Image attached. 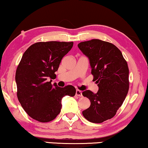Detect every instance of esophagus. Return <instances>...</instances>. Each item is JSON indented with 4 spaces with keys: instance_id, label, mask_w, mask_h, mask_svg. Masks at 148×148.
<instances>
[{
    "instance_id": "1",
    "label": "esophagus",
    "mask_w": 148,
    "mask_h": 148,
    "mask_svg": "<svg viewBox=\"0 0 148 148\" xmlns=\"http://www.w3.org/2000/svg\"><path fill=\"white\" fill-rule=\"evenodd\" d=\"M75 95H77V96H78V97H82V96H83V95H82V92L81 91V90H79L78 89L76 90Z\"/></svg>"
}]
</instances>
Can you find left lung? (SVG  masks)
<instances>
[{"mask_svg":"<svg viewBox=\"0 0 148 148\" xmlns=\"http://www.w3.org/2000/svg\"><path fill=\"white\" fill-rule=\"evenodd\" d=\"M80 50L89 59L93 79L99 90L82 92L90 100L89 108L83 111L86 119L102 123L114 116L128 94L129 69L122 52L110 42L93 39L78 44Z\"/></svg>","mask_w":148,"mask_h":148,"instance_id":"left-lung-1","label":"left lung"}]
</instances>
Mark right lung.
<instances>
[{
  "mask_svg": "<svg viewBox=\"0 0 148 148\" xmlns=\"http://www.w3.org/2000/svg\"><path fill=\"white\" fill-rule=\"evenodd\" d=\"M73 45V42L35 43L24 52L18 65L15 76L18 99L25 112L38 122L55 119L61 112L63 97L75 95L73 86L61 88L56 83L51 85L61 60Z\"/></svg>",
  "mask_w": 148,
  "mask_h": 148,
  "instance_id": "right-lung-1",
  "label": "right lung"
}]
</instances>
